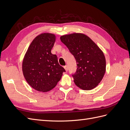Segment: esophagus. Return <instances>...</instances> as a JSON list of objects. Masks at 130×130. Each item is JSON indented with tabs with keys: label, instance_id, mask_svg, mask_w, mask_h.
<instances>
[{
	"label": "esophagus",
	"instance_id": "1",
	"mask_svg": "<svg viewBox=\"0 0 130 130\" xmlns=\"http://www.w3.org/2000/svg\"><path fill=\"white\" fill-rule=\"evenodd\" d=\"M64 68L65 69V70H66V72H68V66H65L64 67Z\"/></svg>",
	"mask_w": 130,
	"mask_h": 130
}]
</instances>
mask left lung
Returning <instances> with one entry per match:
<instances>
[{"mask_svg":"<svg viewBox=\"0 0 130 130\" xmlns=\"http://www.w3.org/2000/svg\"><path fill=\"white\" fill-rule=\"evenodd\" d=\"M60 39L76 61V72L72 75L75 84L85 90L96 87L106 72V59L103 51L84 34L63 35Z\"/></svg>","mask_w":130,"mask_h":130,"instance_id":"8db88e82","label":"left lung"}]
</instances>
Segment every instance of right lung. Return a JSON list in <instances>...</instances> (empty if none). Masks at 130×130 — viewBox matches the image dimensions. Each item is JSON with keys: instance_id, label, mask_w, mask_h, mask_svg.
Masks as SVG:
<instances>
[{"instance_id": "1", "label": "right lung", "mask_w": 130, "mask_h": 130, "mask_svg": "<svg viewBox=\"0 0 130 130\" xmlns=\"http://www.w3.org/2000/svg\"><path fill=\"white\" fill-rule=\"evenodd\" d=\"M55 35L43 33L31 42L23 58L22 70L27 83L35 90L47 92L61 80L65 69L58 63L56 55L51 53Z\"/></svg>"}]
</instances>
